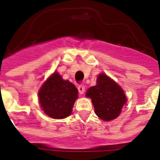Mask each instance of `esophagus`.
I'll list each match as a JSON object with an SVG mask.
<instances>
[{"label":"esophagus","mask_w":160,"mask_h":160,"mask_svg":"<svg viewBox=\"0 0 160 160\" xmlns=\"http://www.w3.org/2000/svg\"><path fill=\"white\" fill-rule=\"evenodd\" d=\"M78 91H79L80 94H84V92H85V85H82V84H80V85L78 86Z\"/></svg>","instance_id":"esophagus-1"}]
</instances>
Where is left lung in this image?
Listing matches in <instances>:
<instances>
[{"label": "left lung", "instance_id": "obj_1", "mask_svg": "<svg viewBox=\"0 0 160 160\" xmlns=\"http://www.w3.org/2000/svg\"><path fill=\"white\" fill-rule=\"evenodd\" d=\"M96 82V85L88 89L86 96L91 99L95 112L101 119H115L127 102L122 89L104 74L98 76Z\"/></svg>", "mask_w": 160, "mask_h": 160}]
</instances>
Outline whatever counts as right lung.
<instances>
[{
	"mask_svg": "<svg viewBox=\"0 0 160 160\" xmlns=\"http://www.w3.org/2000/svg\"><path fill=\"white\" fill-rule=\"evenodd\" d=\"M41 107L45 114L55 119L71 114L72 107L78 98V90L69 80H64L57 72L42 85L38 92Z\"/></svg>",
	"mask_w": 160,
	"mask_h": 160,
	"instance_id": "1",
	"label": "right lung"
}]
</instances>
